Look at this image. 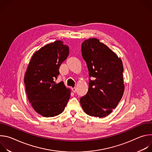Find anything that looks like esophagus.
I'll use <instances>...</instances> for the list:
<instances>
[{
  "label": "esophagus",
  "mask_w": 152,
  "mask_h": 152,
  "mask_svg": "<svg viewBox=\"0 0 152 152\" xmlns=\"http://www.w3.org/2000/svg\"><path fill=\"white\" fill-rule=\"evenodd\" d=\"M72 91H73L74 93H76V88L75 87L72 88Z\"/></svg>",
  "instance_id": "34e87169"
}]
</instances>
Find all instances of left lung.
<instances>
[{
    "label": "left lung",
    "instance_id": "8db88e82",
    "mask_svg": "<svg viewBox=\"0 0 152 152\" xmlns=\"http://www.w3.org/2000/svg\"><path fill=\"white\" fill-rule=\"evenodd\" d=\"M81 52L89 76L94 79H90L88 91L80 98V104L86 114L104 117L116 107L124 93L122 61L95 38L85 40Z\"/></svg>",
    "mask_w": 152,
    "mask_h": 152
}]
</instances>
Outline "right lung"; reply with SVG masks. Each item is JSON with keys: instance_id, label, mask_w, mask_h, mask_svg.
<instances>
[{"instance_id": "1", "label": "right lung", "mask_w": 152, "mask_h": 152, "mask_svg": "<svg viewBox=\"0 0 152 152\" xmlns=\"http://www.w3.org/2000/svg\"><path fill=\"white\" fill-rule=\"evenodd\" d=\"M69 54V46L58 40L37 51L29 63L24 78L26 94L34 110L43 117L62 113L70 99V90L63 82H55Z\"/></svg>"}]
</instances>
